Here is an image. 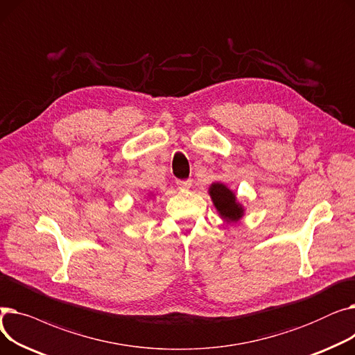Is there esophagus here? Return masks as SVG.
I'll return each instance as SVG.
<instances>
[{"instance_id":"obj_1","label":"esophagus","mask_w":355,"mask_h":355,"mask_svg":"<svg viewBox=\"0 0 355 355\" xmlns=\"http://www.w3.org/2000/svg\"><path fill=\"white\" fill-rule=\"evenodd\" d=\"M177 185L181 190H189L191 187V180H178Z\"/></svg>"}]
</instances>
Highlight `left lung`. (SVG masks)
Masks as SVG:
<instances>
[{
  "label": "left lung",
  "instance_id": "obj_1",
  "mask_svg": "<svg viewBox=\"0 0 355 355\" xmlns=\"http://www.w3.org/2000/svg\"><path fill=\"white\" fill-rule=\"evenodd\" d=\"M209 194L218 216L225 221L236 223L245 216L243 204H240L237 201L236 194L226 184L213 182L209 189Z\"/></svg>",
  "mask_w": 355,
  "mask_h": 355
}]
</instances>
